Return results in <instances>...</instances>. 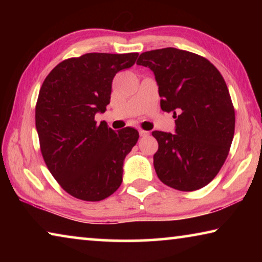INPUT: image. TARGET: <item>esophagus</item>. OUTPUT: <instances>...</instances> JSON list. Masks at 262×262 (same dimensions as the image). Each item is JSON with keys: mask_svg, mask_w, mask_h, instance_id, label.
Wrapping results in <instances>:
<instances>
[{"mask_svg": "<svg viewBox=\"0 0 262 262\" xmlns=\"http://www.w3.org/2000/svg\"><path fill=\"white\" fill-rule=\"evenodd\" d=\"M139 133H140V135H141V136H148V135H149V132H147V130H143V129H140V130H139Z\"/></svg>", "mask_w": 262, "mask_h": 262, "instance_id": "1", "label": "esophagus"}]
</instances>
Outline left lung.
I'll list each match as a JSON object with an SVG mask.
<instances>
[{"label": "left lung", "instance_id": "1", "mask_svg": "<svg viewBox=\"0 0 262 262\" xmlns=\"http://www.w3.org/2000/svg\"><path fill=\"white\" fill-rule=\"evenodd\" d=\"M136 63L154 73L161 108L176 119L173 134L152 132L159 180L184 192L205 187L223 166L234 134V108L224 78L205 57L173 47L142 53Z\"/></svg>", "mask_w": 262, "mask_h": 262}]
</instances>
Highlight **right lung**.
I'll return each mask as SVG.
<instances>
[{
  "instance_id": "add662e5",
  "label": "right lung",
  "mask_w": 262,
  "mask_h": 262,
  "mask_svg": "<svg viewBox=\"0 0 262 262\" xmlns=\"http://www.w3.org/2000/svg\"><path fill=\"white\" fill-rule=\"evenodd\" d=\"M139 54L88 53L62 61L48 74L35 106L41 154L66 192L84 201L108 198L122 183L123 161L139 140L126 127L115 133L95 115L110 104L115 74Z\"/></svg>"
}]
</instances>
